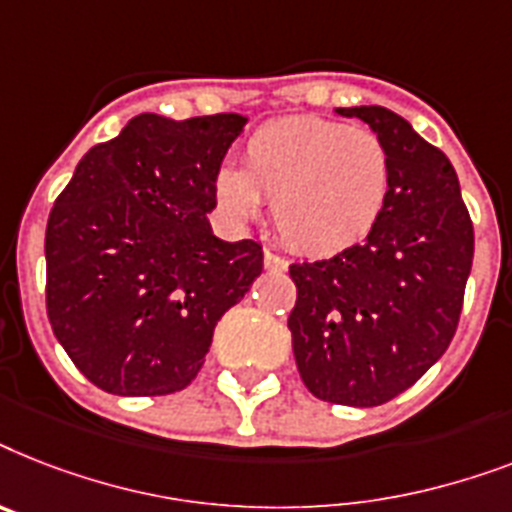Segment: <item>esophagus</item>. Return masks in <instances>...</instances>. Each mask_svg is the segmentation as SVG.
Returning <instances> with one entry per match:
<instances>
[{
	"label": "esophagus",
	"instance_id": "obj_1",
	"mask_svg": "<svg viewBox=\"0 0 512 512\" xmlns=\"http://www.w3.org/2000/svg\"><path fill=\"white\" fill-rule=\"evenodd\" d=\"M264 267L269 269V272H285V269H288V261L282 259L280 253H275V251H264Z\"/></svg>",
	"mask_w": 512,
	"mask_h": 512
}]
</instances>
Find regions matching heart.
<instances>
[{"label":"heart","instance_id":"1","mask_svg":"<svg viewBox=\"0 0 512 512\" xmlns=\"http://www.w3.org/2000/svg\"><path fill=\"white\" fill-rule=\"evenodd\" d=\"M214 187L235 219H251L261 200L272 203L282 243L327 256L375 230L391 192V158L367 129L317 116L277 118L248 137L243 169H219Z\"/></svg>","mask_w":512,"mask_h":512}]
</instances>
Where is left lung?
I'll use <instances>...</instances> for the list:
<instances>
[{"instance_id": "1", "label": "left lung", "mask_w": 512, "mask_h": 512, "mask_svg": "<svg viewBox=\"0 0 512 512\" xmlns=\"http://www.w3.org/2000/svg\"><path fill=\"white\" fill-rule=\"evenodd\" d=\"M362 118L391 158L386 211L330 259L290 264L288 317L298 375L317 399L378 407L418 383L447 351L473 264V222L452 163L380 105L338 108Z\"/></svg>"}]
</instances>
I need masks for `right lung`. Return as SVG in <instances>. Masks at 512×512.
I'll return each mask as SVG.
<instances>
[{"mask_svg":"<svg viewBox=\"0 0 512 512\" xmlns=\"http://www.w3.org/2000/svg\"><path fill=\"white\" fill-rule=\"evenodd\" d=\"M245 118L142 113L94 145L49 211L47 317L65 354L118 396L190 386L216 322L264 269L256 240L224 243L206 214Z\"/></svg>","mask_w":512,"mask_h":512,"instance_id":"right-lung-1","label":"right lung"}]
</instances>
